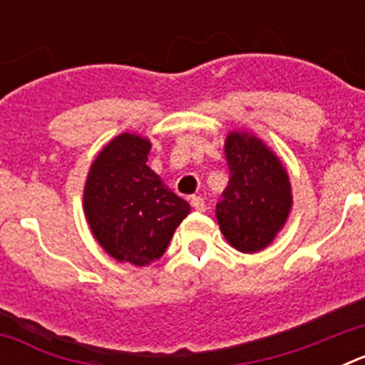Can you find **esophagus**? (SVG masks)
<instances>
[{"instance_id":"esophagus-1","label":"esophagus","mask_w":365,"mask_h":365,"mask_svg":"<svg viewBox=\"0 0 365 365\" xmlns=\"http://www.w3.org/2000/svg\"><path fill=\"white\" fill-rule=\"evenodd\" d=\"M190 202H192V206L197 212H205L206 210V202H205V199L201 197V195H193V197L190 199Z\"/></svg>"}]
</instances>
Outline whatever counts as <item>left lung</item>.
Listing matches in <instances>:
<instances>
[{
  "label": "left lung",
  "mask_w": 365,
  "mask_h": 365,
  "mask_svg": "<svg viewBox=\"0 0 365 365\" xmlns=\"http://www.w3.org/2000/svg\"><path fill=\"white\" fill-rule=\"evenodd\" d=\"M230 180L215 206L222 235L241 252H259L272 243L291 210L289 175L278 157L247 133L228 135Z\"/></svg>",
  "instance_id": "left-lung-1"
}]
</instances>
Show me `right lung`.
<instances>
[{"label":"right lung","mask_w":365,"mask_h":365,"mask_svg":"<svg viewBox=\"0 0 365 365\" xmlns=\"http://www.w3.org/2000/svg\"><path fill=\"white\" fill-rule=\"evenodd\" d=\"M150 140L122 133L100 151L83 208L96 241L118 261L150 265L164 254L190 205L148 166Z\"/></svg>","instance_id":"obj_1"}]
</instances>
